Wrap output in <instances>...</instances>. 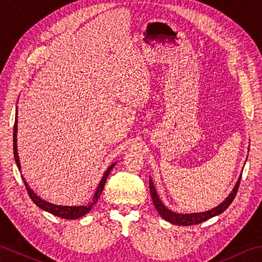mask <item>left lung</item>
I'll return each mask as SVG.
<instances>
[{"mask_svg":"<svg viewBox=\"0 0 262 262\" xmlns=\"http://www.w3.org/2000/svg\"><path fill=\"white\" fill-rule=\"evenodd\" d=\"M241 178L242 175L237 180V182L235 184L234 189L231 190V192L229 193L225 201H223L220 205H217L216 207L212 208V210H208L205 212H199V213H175L172 210H168L166 207L163 202L160 201V198L157 193V190L155 188V184L152 182V179L150 178L149 180V185H150V193L152 197V202H154V205L157 208V211L160 214V216L165 219L166 221H168L173 225H178V226H192V225H198V223H202L204 221L208 220L213 216H216L219 214H221L223 211H226L228 206L230 205L234 201V198L237 193V190H238L239 187V182H241Z\"/></svg>","mask_w":262,"mask_h":262,"instance_id":"obj_1","label":"left lung"}]
</instances>
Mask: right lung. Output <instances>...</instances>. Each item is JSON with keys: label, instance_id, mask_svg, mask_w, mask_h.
<instances>
[{"label": "right lung", "instance_id": "1", "mask_svg": "<svg viewBox=\"0 0 262 262\" xmlns=\"http://www.w3.org/2000/svg\"><path fill=\"white\" fill-rule=\"evenodd\" d=\"M17 117H18V107H16V118H15V126H13V156H15V161L17 164V167L19 169V172H21V166H20V161H19V156H18V149H17V132H18V120H17ZM116 163L111 164L108 166L107 169L105 170V173L103 174V177L99 181V183L97 185V189L96 191H95L94 196L92 202H89L87 205H80V206H61V205H55V204H51L49 202L45 201V199L40 198L37 194L33 191V190L30 188V185L27 184V182L25 181V178L21 175V179L24 181V183H25V187L27 189V192L30 194L31 199L33 201V203L35 204L36 206H39L41 210H43L46 212H49L51 214H54L56 216H59V217H63V219H68V220H75V219H79V217H82L85 214L89 213V211L92 210V207L95 205V204L97 203L99 196H101V193L104 189V185H105L106 182V179L108 177V174H110L111 169L115 167Z\"/></svg>", "mask_w": 262, "mask_h": 262}]
</instances>
